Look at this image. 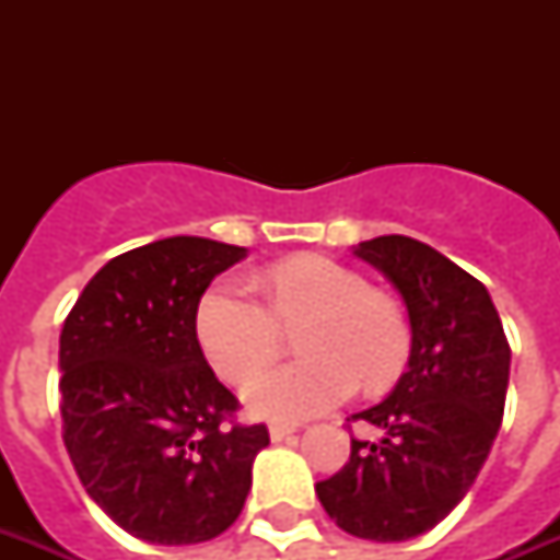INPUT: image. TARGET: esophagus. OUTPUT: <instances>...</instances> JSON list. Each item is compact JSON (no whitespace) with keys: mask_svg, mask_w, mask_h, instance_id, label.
<instances>
[{"mask_svg":"<svg viewBox=\"0 0 560 560\" xmlns=\"http://www.w3.org/2000/svg\"><path fill=\"white\" fill-rule=\"evenodd\" d=\"M296 433V427L293 424H270V439L272 442H284L288 435Z\"/></svg>","mask_w":560,"mask_h":560,"instance_id":"esophagus-1","label":"esophagus"}]
</instances>
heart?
Returning a JSON list of instances; mask_svg holds the SVG:
<instances>
[{"mask_svg":"<svg viewBox=\"0 0 560 560\" xmlns=\"http://www.w3.org/2000/svg\"><path fill=\"white\" fill-rule=\"evenodd\" d=\"M255 288L264 302L223 281L197 307L202 354L232 386L252 381L278 357L284 330L303 328L300 353L306 360L249 383L244 398L255 416L305 421L340 407L358 383L381 392L407 369V311L354 267L325 255H299L272 264Z\"/></svg>","mask_w":560,"mask_h":560,"instance_id":"b5f03b06","label":"heart"}]
</instances>
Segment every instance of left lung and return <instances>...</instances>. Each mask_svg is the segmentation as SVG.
<instances>
[{"mask_svg":"<svg viewBox=\"0 0 560 560\" xmlns=\"http://www.w3.org/2000/svg\"><path fill=\"white\" fill-rule=\"evenodd\" d=\"M407 302L412 351L389 398L351 416L383 433L351 435V456L316 497L354 538L409 540L462 503L486 465L503 421L512 349L486 284L407 235L363 241Z\"/></svg>","mask_w":560,"mask_h":560,"instance_id":"obj_1","label":"left lung"}]
</instances>
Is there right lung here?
<instances>
[{"label": "right lung", "instance_id": "add662e5", "mask_svg": "<svg viewBox=\"0 0 560 560\" xmlns=\"http://www.w3.org/2000/svg\"><path fill=\"white\" fill-rule=\"evenodd\" d=\"M244 246L165 237L116 255L60 331L63 444L86 494L133 538L188 547L223 535L253 486L264 424L197 342V305Z\"/></svg>", "mask_w": 560, "mask_h": 560}]
</instances>
